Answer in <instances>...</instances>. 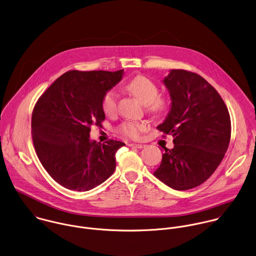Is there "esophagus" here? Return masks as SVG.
<instances>
[{
    "label": "esophagus",
    "mask_w": 256,
    "mask_h": 256,
    "mask_svg": "<svg viewBox=\"0 0 256 256\" xmlns=\"http://www.w3.org/2000/svg\"><path fill=\"white\" fill-rule=\"evenodd\" d=\"M130 146L136 148H144L146 146L144 144H130Z\"/></svg>",
    "instance_id": "obj_1"
}]
</instances>
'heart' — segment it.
<instances>
[{
    "label": "heart",
    "mask_w": 256,
    "mask_h": 256,
    "mask_svg": "<svg viewBox=\"0 0 256 256\" xmlns=\"http://www.w3.org/2000/svg\"><path fill=\"white\" fill-rule=\"evenodd\" d=\"M126 88L138 100H140L144 104H146L148 110L154 114H162L168 106L166 98L158 96V87L156 84L146 76H136L126 85ZM118 96L116 90L110 89L104 93L102 99V108L106 114L112 116L116 114L118 108ZM148 128V124L146 120H126L122 122L118 126L116 130L118 132L130 138H138L140 134Z\"/></svg>",
    "instance_id": "b5f03b06"
}]
</instances>
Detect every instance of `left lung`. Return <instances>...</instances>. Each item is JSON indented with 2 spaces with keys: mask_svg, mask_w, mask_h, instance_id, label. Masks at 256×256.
<instances>
[{
  "mask_svg": "<svg viewBox=\"0 0 256 256\" xmlns=\"http://www.w3.org/2000/svg\"><path fill=\"white\" fill-rule=\"evenodd\" d=\"M163 83L172 102L157 130L173 136L174 148H164L154 174L184 191L204 183L222 162L230 140V118L220 94L200 75L172 69Z\"/></svg>",
  "mask_w": 256,
  "mask_h": 256,
  "instance_id": "obj_1",
  "label": "left lung"
}]
</instances>
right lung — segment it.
<instances>
[{
  "mask_svg": "<svg viewBox=\"0 0 256 256\" xmlns=\"http://www.w3.org/2000/svg\"><path fill=\"white\" fill-rule=\"evenodd\" d=\"M124 69L72 70L57 78L36 104L32 134L44 169L61 186L89 191L116 169V152L124 142L90 140L92 126H102L104 93L122 78Z\"/></svg>",
  "mask_w": 256,
  "mask_h": 256,
  "instance_id": "obj_1",
  "label": "right lung"
}]
</instances>
